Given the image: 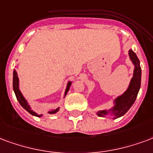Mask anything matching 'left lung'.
Masks as SVG:
<instances>
[{"instance_id": "1", "label": "left lung", "mask_w": 153, "mask_h": 153, "mask_svg": "<svg viewBox=\"0 0 153 153\" xmlns=\"http://www.w3.org/2000/svg\"><path fill=\"white\" fill-rule=\"evenodd\" d=\"M129 57L134 65L133 77L131 78L129 86L122 94L115 98L113 100V106L111 108L100 110L96 114L101 117L107 116H112V119L121 117L128 112L135 101L140 85H141V68L136 53L132 50L129 51Z\"/></svg>"}]
</instances>
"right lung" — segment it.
I'll list each match as a JSON object with an SVG mask.
<instances>
[{"label":"right lung","instance_id":"add662e5","mask_svg":"<svg viewBox=\"0 0 153 153\" xmlns=\"http://www.w3.org/2000/svg\"><path fill=\"white\" fill-rule=\"evenodd\" d=\"M72 85V81H68V84H67V87H66L65 92H64V95H63V98H65L66 94L68 92L69 89H70V86ZM13 89H14V94L16 95V98H17L18 101L20 103V105L23 107V108L26 110L27 112H28L30 114H32V116H35V117H41L43 115L42 114H38L35 112L33 110L31 109V106L29 105V103L27 102V100L24 98V96L23 95V94L21 93V91L19 90V79L18 77V73L16 72V70H14L13 72ZM59 111V107L57 108H53L50 109L48 113L49 114H55L56 112H58Z\"/></svg>","mask_w":153,"mask_h":153}]
</instances>
